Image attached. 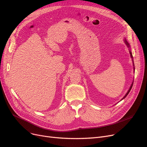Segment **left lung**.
<instances>
[{
    "label": "left lung",
    "instance_id": "8db88e82",
    "mask_svg": "<svg viewBox=\"0 0 147 147\" xmlns=\"http://www.w3.org/2000/svg\"><path fill=\"white\" fill-rule=\"evenodd\" d=\"M124 42H125V44L127 45V47L129 48V53H130V57L132 58V61H133V65H134V71H135V67H134V61H133V56H132V52H131V51H130V45H129V43L127 42V40H126V38H125L124 39ZM133 83H134V81H133V82H132V84H131L130 85V88L129 89V90H128V91L127 92V93L126 94V95L124 96V97H123L120 101H121V100H123V99H125L126 96H127V95L129 94V93L130 92V90H131V89H132V86H133ZM118 103V102H117ZM117 103H116V104H117Z\"/></svg>",
    "mask_w": 147,
    "mask_h": 147
}]
</instances>
